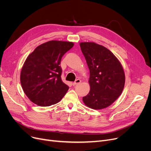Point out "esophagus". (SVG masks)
I'll list each match as a JSON object with an SVG mask.
<instances>
[{"mask_svg":"<svg viewBox=\"0 0 151 151\" xmlns=\"http://www.w3.org/2000/svg\"><path fill=\"white\" fill-rule=\"evenodd\" d=\"M81 82V81L80 80V79H77V80H76L75 81V82H74V83H73V84H72V85L74 86H75L76 84H79Z\"/></svg>","mask_w":151,"mask_h":151,"instance_id":"esophagus-1","label":"esophagus"}]
</instances>
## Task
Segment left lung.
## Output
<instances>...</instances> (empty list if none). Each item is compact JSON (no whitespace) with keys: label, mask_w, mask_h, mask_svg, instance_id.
Listing matches in <instances>:
<instances>
[{"label":"left lung","mask_w":151,"mask_h":151,"mask_svg":"<svg viewBox=\"0 0 151 151\" xmlns=\"http://www.w3.org/2000/svg\"><path fill=\"white\" fill-rule=\"evenodd\" d=\"M89 67V94L83 102L90 108L101 109L115 102L124 88L125 76L122 65L106 47L93 42L80 43Z\"/></svg>","instance_id":"1"}]
</instances>
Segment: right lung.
Returning a JSON list of instances; mask_svg holds the SVG:
<instances>
[{
	"mask_svg": "<svg viewBox=\"0 0 151 151\" xmlns=\"http://www.w3.org/2000/svg\"><path fill=\"white\" fill-rule=\"evenodd\" d=\"M74 43L52 40L36 47L22 67L20 81L28 98L40 106L58 103L68 86L61 79L62 57L74 46Z\"/></svg>",
	"mask_w": 151,
	"mask_h": 151,
	"instance_id": "1",
	"label": "right lung"
}]
</instances>
